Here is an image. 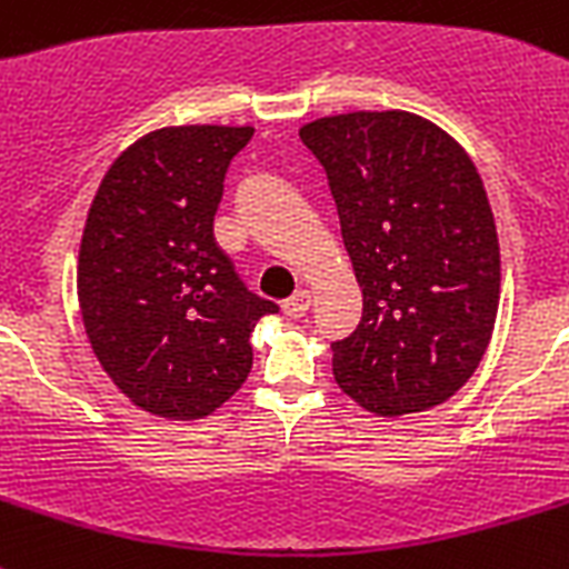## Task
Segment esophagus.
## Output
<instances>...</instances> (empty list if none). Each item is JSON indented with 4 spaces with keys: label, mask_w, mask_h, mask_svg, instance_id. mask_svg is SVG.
<instances>
[{
    "label": "esophagus",
    "mask_w": 569,
    "mask_h": 569,
    "mask_svg": "<svg viewBox=\"0 0 569 569\" xmlns=\"http://www.w3.org/2000/svg\"><path fill=\"white\" fill-rule=\"evenodd\" d=\"M309 307H312V292L309 289H298L289 300H283V312L289 318H300V315H307Z\"/></svg>",
    "instance_id": "obj_1"
}]
</instances>
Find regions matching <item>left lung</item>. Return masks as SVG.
I'll list each match as a JSON object with an SVG mask.
<instances>
[{"instance_id":"8db88e82","label":"left lung","mask_w":569,"mask_h":569,"mask_svg":"<svg viewBox=\"0 0 569 569\" xmlns=\"http://www.w3.org/2000/svg\"><path fill=\"white\" fill-rule=\"evenodd\" d=\"M327 170L361 286L356 332L332 343L338 388L376 417L448 402L491 341L500 246L469 152L402 109L300 127Z\"/></svg>"}]
</instances>
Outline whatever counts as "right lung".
<instances>
[{"label":"right lung","mask_w":569,"mask_h":569,"mask_svg":"<svg viewBox=\"0 0 569 569\" xmlns=\"http://www.w3.org/2000/svg\"><path fill=\"white\" fill-rule=\"evenodd\" d=\"M254 127H164L112 161L86 217L78 300L100 367L132 405L202 419L251 373L277 303L248 292L213 240L228 164Z\"/></svg>","instance_id":"obj_1"}]
</instances>
